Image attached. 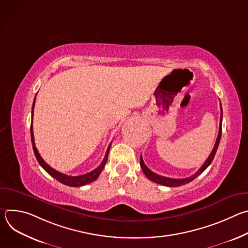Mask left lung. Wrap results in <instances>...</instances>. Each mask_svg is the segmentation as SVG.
<instances>
[{"mask_svg":"<svg viewBox=\"0 0 248 248\" xmlns=\"http://www.w3.org/2000/svg\"><path fill=\"white\" fill-rule=\"evenodd\" d=\"M222 118H223V109H222V105H221V118H220V125H219V133H218V137H217V140H216V143H215V146L213 148V150H212V152L210 153L209 157L207 158V160L205 161V163L201 166V168L194 173L192 174L191 176H189V178H186V179H170V178H166V176H163V175H160V174H157L155 173L154 171H152L150 169L147 168V166L144 164L143 162V159H142V156H140V167L141 169H142L143 172L145 173V175L147 176V178L153 182V183H156V184H159V185H162V186H170V187H175V186H184V185H186L190 182H192L195 178H197V176L199 174H201L207 168L208 166L212 163V161H213L214 157H215V154L217 152V149H218V146H219V143H220V140H221V136H222Z\"/></svg>","mask_w":248,"mask_h":248,"instance_id":"8db88e82","label":"left lung"}]
</instances>
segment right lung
<instances>
[{"label":"right lung","mask_w":248,"mask_h":248,"mask_svg":"<svg viewBox=\"0 0 248 248\" xmlns=\"http://www.w3.org/2000/svg\"><path fill=\"white\" fill-rule=\"evenodd\" d=\"M36 97V96H35ZM34 104H35V99L33 101V105H32V112H31V117L33 118V109H34ZM30 133H31V142H32V147H33V151L35 154V157H36L37 161L39 162V164L41 165V167L50 174L52 175L54 179H56L57 181H59L60 183H62V185L68 186H74V187H79V186H83L85 185H88L94 181H96L98 179L99 174L101 173V171L103 170V169L105 168L106 163H107L108 160V154L111 148V143L107 148V152H106L105 158L103 159L101 165L99 167H97L95 170H93L92 171L85 173V174H81V175H77V176H72V175H67L64 173H62L58 170H56L55 169L51 168L40 156V154L38 153L37 148L35 147V142H34V135H33V127H32V122H31V126H30Z\"/></svg>","instance_id":"1"}]
</instances>
